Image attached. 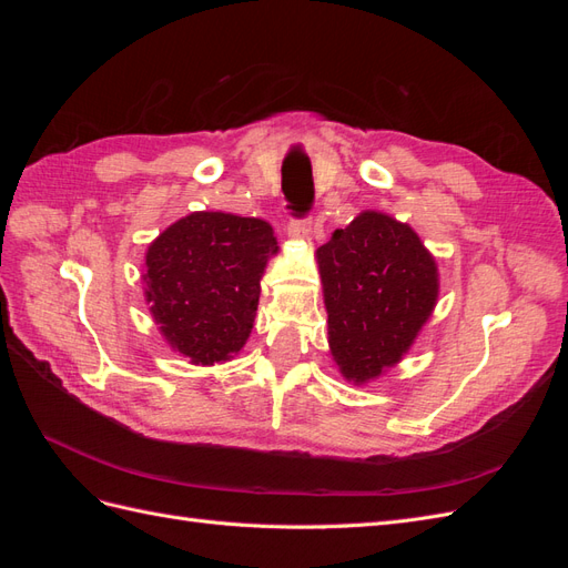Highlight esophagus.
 Instances as JSON below:
<instances>
[{"label":"esophagus","instance_id":"1","mask_svg":"<svg viewBox=\"0 0 568 568\" xmlns=\"http://www.w3.org/2000/svg\"><path fill=\"white\" fill-rule=\"evenodd\" d=\"M291 239H307L313 234V220L311 217H303V220H288V227H286Z\"/></svg>","mask_w":568,"mask_h":568}]
</instances>
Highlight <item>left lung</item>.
Listing matches in <instances>:
<instances>
[{"label": "left lung", "instance_id": "1", "mask_svg": "<svg viewBox=\"0 0 568 568\" xmlns=\"http://www.w3.org/2000/svg\"><path fill=\"white\" fill-rule=\"evenodd\" d=\"M341 374L367 384L398 365L438 301V267L417 232L386 213H359L317 248Z\"/></svg>", "mask_w": 568, "mask_h": 568}]
</instances>
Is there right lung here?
<instances>
[{
	"instance_id": "add662e5",
	"label": "right lung",
	"mask_w": 568,
	"mask_h": 568,
	"mask_svg": "<svg viewBox=\"0 0 568 568\" xmlns=\"http://www.w3.org/2000/svg\"><path fill=\"white\" fill-rule=\"evenodd\" d=\"M280 246L265 220L199 211L151 242L144 296L170 348L194 365L244 348L267 257Z\"/></svg>"
}]
</instances>
